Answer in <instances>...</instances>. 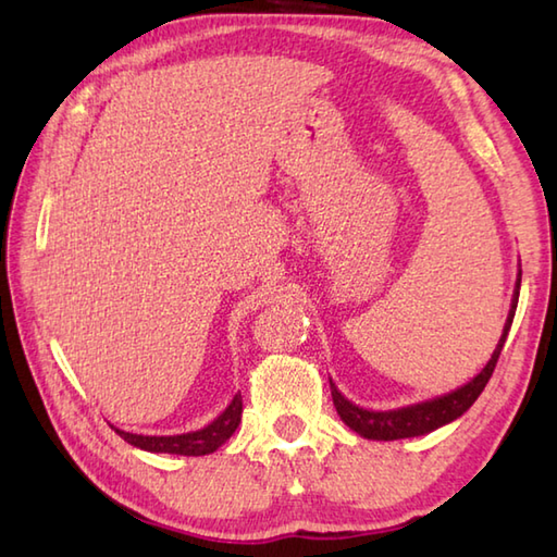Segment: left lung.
<instances>
[{
	"label": "left lung",
	"mask_w": 557,
	"mask_h": 557,
	"mask_svg": "<svg viewBox=\"0 0 557 557\" xmlns=\"http://www.w3.org/2000/svg\"><path fill=\"white\" fill-rule=\"evenodd\" d=\"M519 285H522V270H519L515 294H512V306H510V313H507L498 347H495L491 361L486 363V369H483L476 377H471L467 385H461L443 397L419 401V405H409V407L389 409V411H371V409L351 405V401L335 387V383L330 381V389H333V401H335L339 419L345 421L351 431H357L359 435L369 437V441H399V437L423 435V433L441 429V425H445L449 421L459 419L461 413L474 405L479 395L483 393V387H486V383L491 381L495 363H498V357L503 351L507 333H510L512 318L517 311Z\"/></svg>",
	"instance_id": "8db88e82"
}]
</instances>
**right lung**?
<instances>
[{"label": "right lung", "mask_w": 557, "mask_h": 557, "mask_svg": "<svg viewBox=\"0 0 557 557\" xmlns=\"http://www.w3.org/2000/svg\"><path fill=\"white\" fill-rule=\"evenodd\" d=\"M242 395H234L232 405L224 409L220 417L208 423L206 429L182 435H136L114 429L128 445L148 449V453H168V455H184V457H200L215 453L220 445H224L242 423Z\"/></svg>", "instance_id": "add662e5"}]
</instances>
